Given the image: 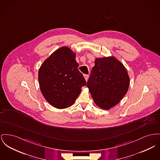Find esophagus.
Listing matches in <instances>:
<instances>
[{"instance_id":"34e87169","label":"esophagus","mask_w":160,"mask_h":160,"mask_svg":"<svg viewBox=\"0 0 160 160\" xmlns=\"http://www.w3.org/2000/svg\"><path fill=\"white\" fill-rule=\"evenodd\" d=\"M84 77H85L86 81L87 82V81H88V77H89V75H87V74H85V75H84Z\"/></svg>"}]
</instances>
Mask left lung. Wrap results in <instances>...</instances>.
Listing matches in <instances>:
<instances>
[{"label": "left lung", "mask_w": 160, "mask_h": 160, "mask_svg": "<svg viewBox=\"0 0 160 160\" xmlns=\"http://www.w3.org/2000/svg\"><path fill=\"white\" fill-rule=\"evenodd\" d=\"M130 83L126 68L113 56L97 58L87 87L94 103L108 110L118 103L127 93Z\"/></svg>", "instance_id": "1"}]
</instances>
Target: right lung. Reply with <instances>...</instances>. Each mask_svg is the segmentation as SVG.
<instances>
[{
  "mask_svg": "<svg viewBox=\"0 0 160 160\" xmlns=\"http://www.w3.org/2000/svg\"><path fill=\"white\" fill-rule=\"evenodd\" d=\"M75 57L70 48L62 47L47 58L38 70L41 92L48 102L57 109L72 106L82 88L86 85Z\"/></svg>",
  "mask_w": 160,
  "mask_h": 160,
  "instance_id": "obj_1",
  "label": "right lung"
}]
</instances>
